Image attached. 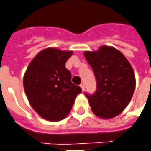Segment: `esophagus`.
Here are the masks:
<instances>
[{
  "label": "esophagus",
  "instance_id": "1",
  "mask_svg": "<svg viewBox=\"0 0 151 151\" xmlns=\"http://www.w3.org/2000/svg\"><path fill=\"white\" fill-rule=\"evenodd\" d=\"M80 86H81V88H82V91H85V85H84V84H83V83H82V84H81V85H80Z\"/></svg>",
  "mask_w": 151,
  "mask_h": 151
}]
</instances>
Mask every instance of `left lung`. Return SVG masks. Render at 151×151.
I'll use <instances>...</instances> for the list:
<instances>
[{
    "mask_svg": "<svg viewBox=\"0 0 151 151\" xmlns=\"http://www.w3.org/2000/svg\"><path fill=\"white\" fill-rule=\"evenodd\" d=\"M86 59L95 73L97 88L93 95L86 93L92 111L103 119L116 116L133 97L135 76L122 53L103 46L96 52H85Z\"/></svg>",
    "mask_w": 151,
    "mask_h": 151,
    "instance_id": "left-lung-1",
    "label": "left lung"
}]
</instances>
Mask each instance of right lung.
<instances>
[{
	"instance_id": "1",
	"label": "right lung",
	"mask_w": 151,
	"mask_h": 151,
	"mask_svg": "<svg viewBox=\"0 0 151 151\" xmlns=\"http://www.w3.org/2000/svg\"><path fill=\"white\" fill-rule=\"evenodd\" d=\"M72 52L48 47L37 54L23 78L26 95L31 107L40 116L59 121L69 113L76 96L82 92L71 82L65 68Z\"/></svg>"
}]
</instances>
